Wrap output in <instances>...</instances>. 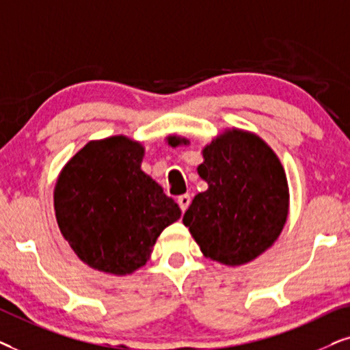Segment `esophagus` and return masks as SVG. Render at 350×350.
I'll return each mask as SVG.
<instances>
[{
    "mask_svg": "<svg viewBox=\"0 0 350 350\" xmlns=\"http://www.w3.org/2000/svg\"><path fill=\"white\" fill-rule=\"evenodd\" d=\"M178 203H179V208H180V211L183 213H185V209L189 208V204H190V195H180V197L178 198Z\"/></svg>",
    "mask_w": 350,
    "mask_h": 350,
    "instance_id": "34e87169",
    "label": "esophagus"
}]
</instances>
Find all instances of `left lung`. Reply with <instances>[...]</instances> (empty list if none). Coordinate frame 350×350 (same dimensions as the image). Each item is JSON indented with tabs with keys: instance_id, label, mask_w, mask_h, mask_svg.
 I'll return each instance as SVG.
<instances>
[{
	"instance_id": "1",
	"label": "left lung",
	"mask_w": 350,
	"mask_h": 350,
	"mask_svg": "<svg viewBox=\"0 0 350 350\" xmlns=\"http://www.w3.org/2000/svg\"><path fill=\"white\" fill-rule=\"evenodd\" d=\"M178 147L189 141L167 136ZM197 167L208 190L195 195L184 226L204 258L241 265L275 243L288 217L290 192L285 170L267 144L253 133L226 129L203 148Z\"/></svg>"
}]
</instances>
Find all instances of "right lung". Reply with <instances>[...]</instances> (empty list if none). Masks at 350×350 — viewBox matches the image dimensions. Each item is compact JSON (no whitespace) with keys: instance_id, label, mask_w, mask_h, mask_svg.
Listing matches in <instances>:
<instances>
[{"instance_id":"obj_1","label":"right lung","mask_w":350,"mask_h":350,"mask_svg":"<svg viewBox=\"0 0 350 350\" xmlns=\"http://www.w3.org/2000/svg\"><path fill=\"white\" fill-rule=\"evenodd\" d=\"M144 147L126 136L88 142L54 189L59 229L90 267L128 275L150 258L163 230L180 217L174 200L141 170Z\"/></svg>"}]
</instances>
